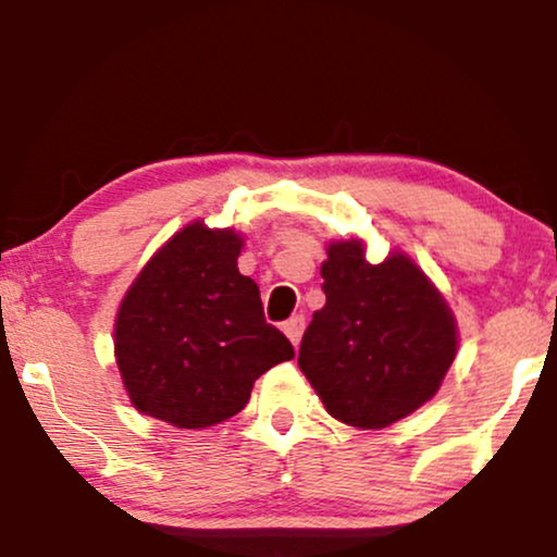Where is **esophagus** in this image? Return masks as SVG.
Returning <instances> with one entry per match:
<instances>
[{
	"label": "esophagus",
	"instance_id": "esophagus-1",
	"mask_svg": "<svg viewBox=\"0 0 557 557\" xmlns=\"http://www.w3.org/2000/svg\"><path fill=\"white\" fill-rule=\"evenodd\" d=\"M304 327H306L304 317H290V319H287V322L283 324L285 335H287V337H290V343H293V345H296V348H298L300 337H304Z\"/></svg>",
	"mask_w": 557,
	"mask_h": 557
}]
</instances>
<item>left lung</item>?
<instances>
[{"label":"left lung","mask_w":557,"mask_h":557,"mask_svg":"<svg viewBox=\"0 0 557 557\" xmlns=\"http://www.w3.org/2000/svg\"><path fill=\"white\" fill-rule=\"evenodd\" d=\"M324 309L304 332L298 367L330 417L385 430L424 406L458 350L450 306L406 253L369 264L363 243H330Z\"/></svg>","instance_id":"1"}]
</instances>
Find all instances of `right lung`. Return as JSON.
Segmentation results:
<instances>
[{
    "label": "right lung",
    "mask_w": 557,
    "mask_h": 557,
    "mask_svg": "<svg viewBox=\"0 0 557 557\" xmlns=\"http://www.w3.org/2000/svg\"><path fill=\"white\" fill-rule=\"evenodd\" d=\"M243 238L190 222L127 287L114 356L131 403L177 430H207L246 408L253 382L290 361L267 324L259 285L238 272Z\"/></svg>",
    "instance_id": "add662e5"
}]
</instances>
